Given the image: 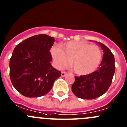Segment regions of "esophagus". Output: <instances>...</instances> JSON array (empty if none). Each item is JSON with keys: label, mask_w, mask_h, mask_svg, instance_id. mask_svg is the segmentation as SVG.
<instances>
[{"label": "esophagus", "mask_w": 127, "mask_h": 127, "mask_svg": "<svg viewBox=\"0 0 127 127\" xmlns=\"http://www.w3.org/2000/svg\"><path fill=\"white\" fill-rule=\"evenodd\" d=\"M66 74H67V72H65V71L61 72V76L62 77H64Z\"/></svg>", "instance_id": "esophagus-1"}]
</instances>
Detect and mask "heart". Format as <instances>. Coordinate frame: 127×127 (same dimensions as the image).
<instances>
[{"mask_svg":"<svg viewBox=\"0 0 127 127\" xmlns=\"http://www.w3.org/2000/svg\"><path fill=\"white\" fill-rule=\"evenodd\" d=\"M61 48L54 47L52 55L55 65L61 69L69 63L78 75L92 74L96 70L101 60L100 48L96 45L87 42L70 41L61 45Z\"/></svg>","mask_w":127,"mask_h":127,"instance_id":"obj_1","label":"heart"}]
</instances>
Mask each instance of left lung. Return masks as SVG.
<instances>
[{"mask_svg":"<svg viewBox=\"0 0 127 127\" xmlns=\"http://www.w3.org/2000/svg\"><path fill=\"white\" fill-rule=\"evenodd\" d=\"M95 42L101 46L104 53L100 66L92 74L75 76L72 85L73 93L82 99H95L106 93L112 83L116 69L114 56L111 50L103 43Z\"/></svg>","mask_w":127,"mask_h":127,"instance_id":"1","label":"left lung"}]
</instances>
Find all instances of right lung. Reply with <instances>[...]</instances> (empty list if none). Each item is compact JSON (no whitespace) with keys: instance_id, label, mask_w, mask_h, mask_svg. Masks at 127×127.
I'll use <instances>...</instances> for the list:
<instances>
[{"instance_id":"1","label":"right lung","mask_w":127,"mask_h":127,"mask_svg":"<svg viewBox=\"0 0 127 127\" xmlns=\"http://www.w3.org/2000/svg\"><path fill=\"white\" fill-rule=\"evenodd\" d=\"M54 37L39 34L16 45L10 60V77L13 87L24 96L35 98L50 92L61 72L52 67L49 50Z\"/></svg>"}]
</instances>
